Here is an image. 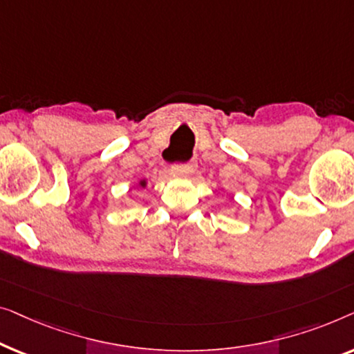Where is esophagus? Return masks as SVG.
Segmentation results:
<instances>
[{"mask_svg": "<svg viewBox=\"0 0 354 354\" xmlns=\"http://www.w3.org/2000/svg\"><path fill=\"white\" fill-rule=\"evenodd\" d=\"M197 168V163L191 160V162H186V163H176V165H173L170 170L173 175H192L194 171H196Z\"/></svg>", "mask_w": 354, "mask_h": 354, "instance_id": "esophagus-1", "label": "esophagus"}]
</instances>
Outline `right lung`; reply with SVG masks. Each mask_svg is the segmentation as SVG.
Returning a JSON list of instances; mask_svg holds the SVG:
<instances>
[{
  "mask_svg": "<svg viewBox=\"0 0 354 354\" xmlns=\"http://www.w3.org/2000/svg\"><path fill=\"white\" fill-rule=\"evenodd\" d=\"M141 184H142V186H144V181H142V183H141Z\"/></svg>",
  "mask_w": 354,
  "mask_h": 354,
  "instance_id": "obj_1",
  "label": "right lung"
}]
</instances>
